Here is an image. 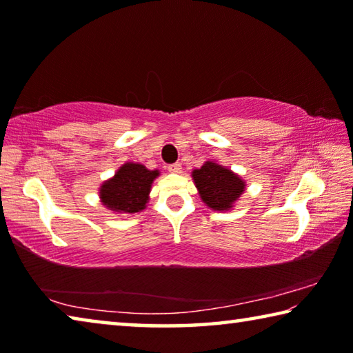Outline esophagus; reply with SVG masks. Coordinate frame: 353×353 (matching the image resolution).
<instances>
[{
    "label": "esophagus",
    "instance_id": "esophagus-1",
    "mask_svg": "<svg viewBox=\"0 0 353 353\" xmlns=\"http://www.w3.org/2000/svg\"><path fill=\"white\" fill-rule=\"evenodd\" d=\"M168 171L179 174V172H182V165L181 163H171V165H168Z\"/></svg>",
    "mask_w": 353,
    "mask_h": 353
}]
</instances>
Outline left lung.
<instances>
[{"mask_svg": "<svg viewBox=\"0 0 353 353\" xmlns=\"http://www.w3.org/2000/svg\"><path fill=\"white\" fill-rule=\"evenodd\" d=\"M202 202L216 212H227L243 194L246 183L234 171L216 162H205L191 172Z\"/></svg>", "mask_w": 353, "mask_h": 353, "instance_id": "1", "label": "left lung"}]
</instances>
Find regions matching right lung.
Here are the masks:
<instances>
[{
    "mask_svg": "<svg viewBox=\"0 0 353 353\" xmlns=\"http://www.w3.org/2000/svg\"><path fill=\"white\" fill-rule=\"evenodd\" d=\"M159 170H148L145 165L128 162L99 188L103 205L117 213H137L146 207L149 191Z\"/></svg>",
    "mask_w": 353,
    "mask_h": 353,
    "instance_id": "obj_1",
    "label": "right lung"
}]
</instances>
